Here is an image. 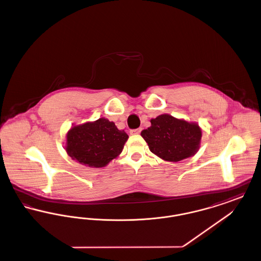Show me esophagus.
Returning <instances> with one entry per match:
<instances>
[{
	"instance_id": "esophagus-1",
	"label": "esophagus",
	"mask_w": 261,
	"mask_h": 261,
	"mask_svg": "<svg viewBox=\"0 0 261 261\" xmlns=\"http://www.w3.org/2000/svg\"><path fill=\"white\" fill-rule=\"evenodd\" d=\"M141 131H142V128L132 129V130H130V134H131V135H138V134L141 133Z\"/></svg>"
}]
</instances>
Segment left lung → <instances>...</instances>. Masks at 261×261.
Masks as SVG:
<instances>
[{
	"instance_id": "obj_1",
	"label": "left lung",
	"mask_w": 261,
	"mask_h": 261,
	"mask_svg": "<svg viewBox=\"0 0 261 261\" xmlns=\"http://www.w3.org/2000/svg\"><path fill=\"white\" fill-rule=\"evenodd\" d=\"M150 127L141 132L149 150L166 162H177L199 150L201 129L194 122L162 114L150 119Z\"/></svg>"
}]
</instances>
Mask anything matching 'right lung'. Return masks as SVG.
<instances>
[{"label":"right lung","instance_id":"add662e5","mask_svg":"<svg viewBox=\"0 0 261 261\" xmlns=\"http://www.w3.org/2000/svg\"><path fill=\"white\" fill-rule=\"evenodd\" d=\"M128 135L109 119L73 126L66 134L65 150L73 160L89 167H105L122 151Z\"/></svg>","mask_w":261,"mask_h":261}]
</instances>
